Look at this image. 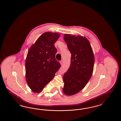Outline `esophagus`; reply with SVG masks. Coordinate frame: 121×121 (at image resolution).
<instances>
[{"label":"esophagus","mask_w":121,"mask_h":121,"mask_svg":"<svg viewBox=\"0 0 121 121\" xmlns=\"http://www.w3.org/2000/svg\"><path fill=\"white\" fill-rule=\"evenodd\" d=\"M60 64H61V65H62V64H63V60H61V61H60Z\"/></svg>","instance_id":"esophagus-1"}]
</instances>
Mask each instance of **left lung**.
<instances>
[{
    "instance_id": "8db88e82",
    "label": "left lung",
    "mask_w": 121,
    "mask_h": 121,
    "mask_svg": "<svg viewBox=\"0 0 121 121\" xmlns=\"http://www.w3.org/2000/svg\"><path fill=\"white\" fill-rule=\"evenodd\" d=\"M63 39L71 53V64L63 77V92L70 96L80 92L90 80L94 56L90 43L86 38L65 34Z\"/></svg>"
}]
</instances>
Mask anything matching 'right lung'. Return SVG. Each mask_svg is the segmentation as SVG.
I'll return each instance as SVG.
<instances>
[{
	"instance_id": "obj_1",
	"label": "right lung",
	"mask_w": 121,
	"mask_h": 121,
	"mask_svg": "<svg viewBox=\"0 0 121 121\" xmlns=\"http://www.w3.org/2000/svg\"><path fill=\"white\" fill-rule=\"evenodd\" d=\"M60 35L44 33L29 49L25 61L26 80L34 92H41L61 67L55 58L57 50L54 46Z\"/></svg>"
}]
</instances>
